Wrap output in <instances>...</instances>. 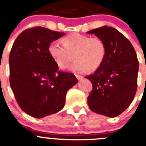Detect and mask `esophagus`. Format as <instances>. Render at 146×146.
I'll list each match as a JSON object with an SVG mask.
<instances>
[{"mask_svg":"<svg viewBox=\"0 0 146 146\" xmlns=\"http://www.w3.org/2000/svg\"><path fill=\"white\" fill-rule=\"evenodd\" d=\"M75 76H76V79H77L78 80H81V79H83V76H81V75H77V74H76V75H75Z\"/></svg>","mask_w":146,"mask_h":146,"instance_id":"esophagus-1","label":"esophagus"}]
</instances>
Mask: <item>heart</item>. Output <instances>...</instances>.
I'll return each mask as SVG.
<instances>
[{"label": "heart", "mask_w": 146, "mask_h": 146, "mask_svg": "<svg viewBox=\"0 0 146 146\" xmlns=\"http://www.w3.org/2000/svg\"><path fill=\"white\" fill-rule=\"evenodd\" d=\"M62 43L52 42L48 49L50 56L62 69L68 67L74 54L76 60L70 70L76 72L93 71L100 67L106 55V44L98 37L73 33L66 36Z\"/></svg>", "instance_id": "b5f03b06"}]
</instances>
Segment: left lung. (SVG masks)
I'll list each match as a JSON object with an SVG mask.
<instances>
[{"mask_svg":"<svg viewBox=\"0 0 146 146\" xmlns=\"http://www.w3.org/2000/svg\"><path fill=\"white\" fill-rule=\"evenodd\" d=\"M102 39L106 55L94 73L86 76L92 84L87 98L92 111L108 117L123 113L137 90L138 60L131 42L116 29L103 26L87 32Z\"/></svg>","mask_w":146,"mask_h":146,"instance_id":"obj_1","label":"left lung"}]
</instances>
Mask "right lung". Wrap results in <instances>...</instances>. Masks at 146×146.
<instances>
[{
  "label": "right lung",
  "instance_id": "obj_1",
  "mask_svg": "<svg viewBox=\"0 0 146 146\" xmlns=\"http://www.w3.org/2000/svg\"><path fill=\"white\" fill-rule=\"evenodd\" d=\"M64 33L34 27L21 33L9 56L10 84L18 105L33 117L56 113L65 104L67 92L78 82L72 73L59 71L49 46Z\"/></svg>",
  "mask_w": 146,
  "mask_h": 146
}]
</instances>
